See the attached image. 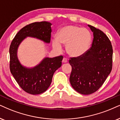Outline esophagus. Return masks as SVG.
<instances>
[{
	"label": "esophagus",
	"mask_w": 120,
	"mask_h": 120,
	"mask_svg": "<svg viewBox=\"0 0 120 120\" xmlns=\"http://www.w3.org/2000/svg\"><path fill=\"white\" fill-rule=\"evenodd\" d=\"M63 63H67L68 62V59H66V58H65V57H64L63 58Z\"/></svg>",
	"instance_id": "1"
}]
</instances>
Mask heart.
<instances>
[{
	"mask_svg": "<svg viewBox=\"0 0 120 120\" xmlns=\"http://www.w3.org/2000/svg\"><path fill=\"white\" fill-rule=\"evenodd\" d=\"M52 40V46L56 50L61 49V44L66 45V51L70 55L79 56L86 51L91 41V35L85 28L69 25L61 28Z\"/></svg>",
	"mask_w": 120,
	"mask_h": 120,
	"instance_id": "obj_1",
	"label": "heart"
}]
</instances>
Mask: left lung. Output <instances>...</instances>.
<instances>
[{"mask_svg":"<svg viewBox=\"0 0 120 120\" xmlns=\"http://www.w3.org/2000/svg\"><path fill=\"white\" fill-rule=\"evenodd\" d=\"M88 26L94 35L91 46L81 55L69 60L72 67L70 84L77 92L83 95L98 91L112 68L113 49L110 39L101 30Z\"/></svg>","mask_w":120,"mask_h":120,"instance_id":"obj_1","label":"left lung"}]
</instances>
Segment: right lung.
<instances>
[{
    "label": "right lung",
    "instance_id": "add662e5",
    "mask_svg": "<svg viewBox=\"0 0 120 120\" xmlns=\"http://www.w3.org/2000/svg\"><path fill=\"white\" fill-rule=\"evenodd\" d=\"M51 24L47 22H35L20 30L13 39L9 48L10 70L24 91L31 95L45 92L50 85L54 73L61 67L63 56L46 57L34 68L22 66L17 57V49L20 42L26 36L36 38L49 43L51 40Z\"/></svg>",
    "mask_w": 120,
    "mask_h": 120
}]
</instances>
